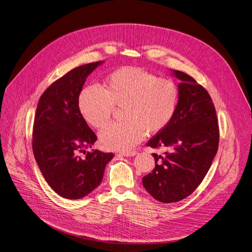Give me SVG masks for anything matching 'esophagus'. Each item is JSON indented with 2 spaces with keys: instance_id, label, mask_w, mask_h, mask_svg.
Instances as JSON below:
<instances>
[{
  "instance_id": "esophagus-1",
  "label": "esophagus",
  "mask_w": 252,
  "mask_h": 252,
  "mask_svg": "<svg viewBox=\"0 0 252 252\" xmlns=\"http://www.w3.org/2000/svg\"><path fill=\"white\" fill-rule=\"evenodd\" d=\"M136 153L135 151H129V152H121L120 153V155H122V156H124V157H133V156H135Z\"/></svg>"
}]
</instances>
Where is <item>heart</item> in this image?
Listing matches in <instances>:
<instances>
[{"label":"heart","mask_w":252,"mask_h":252,"mask_svg":"<svg viewBox=\"0 0 252 252\" xmlns=\"http://www.w3.org/2000/svg\"><path fill=\"white\" fill-rule=\"evenodd\" d=\"M179 96V87L171 78L158 77L142 68L122 67L104 79L102 89H82L77 105L83 120L95 128L109 122L114 106H123L126 121L105 126L99 139L105 149L125 152L140 143L146 131L161 132L171 124Z\"/></svg>","instance_id":"obj_1"}]
</instances>
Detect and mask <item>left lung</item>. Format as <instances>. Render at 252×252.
I'll use <instances>...</instances> for the list:
<instances>
[{
	"mask_svg": "<svg viewBox=\"0 0 252 252\" xmlns=\"http://www.w3.org/2000/svg\"><path fill=\"white\" fill-rule=\"evenodd\" d=\"M174 74L181 80L175 117L147 144L168 151L164 156L153 154L156 166L143 178L146 190L162 203L181 201L198 188L219 145L218 120L208 91L184 72Z\"/></svg>",
	"mask_w": 252,
	"mask_h": 252,
	"instance_id": "8db88e82",
	"label": "left lung"
}]
</instances>
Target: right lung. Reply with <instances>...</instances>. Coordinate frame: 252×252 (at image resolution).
Segmentation results:
<instances>
[{
    "label": "right lung",
    "instance_id": "obj_1",
    "mask_svg": "<svg viewBox=\"0 0 252 252\" xmlns=\"http://www.w3.org/2000/svg\"><path fill=\"white\" fill-rule=\"evenodd\" d=\"M101 63L73 68L44 91L37 105L32 133L34 157L48 185L66 199H80L94 191L113 158L112 153L85 151L97 136L77 105L87 76Z\"/></svg>",
    "mask_w": 252,
    "mask_h": 252
}]
</instances>
